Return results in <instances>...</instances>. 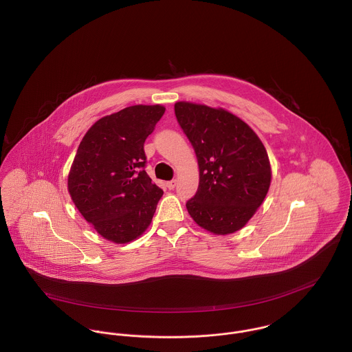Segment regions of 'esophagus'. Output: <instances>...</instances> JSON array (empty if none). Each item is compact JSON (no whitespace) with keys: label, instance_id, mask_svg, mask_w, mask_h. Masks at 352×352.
<instances>
[{"label":"esophagus","instance_id":"1","mask_svg":"<svg viewBox=\"0 0 352 352\" xmlns=\"http://www.w3.org/2000/svg\"><path fill=\"white\" fill-rule=\"evenodd\" d=\"M176 184H177V180H170V182L166 183V187H168L169 190H173V188L176 187Z\"/></svg>","mask_w":352,"mask_h":352}]
</instances>
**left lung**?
I'll return each mask as SVG.
<instances>
[{
  "instance_id": "1",
  "label": "left lung",
  "mask_w": 352,
  "mask_h": 352,
  "mask_svg": "<svg viewBox=\"0 0 352 352\" xmlns=\"http://www.w3.org/2000/svg\"><path fill=\"white\" fill-rule=\"evenodd\" d=\"M175 115L199 165L198 191L186 203L190 215L214 234L240 230L270 188L264 145L245 122L222 108L179 101Z\"/></svg>"
}]
</instances>
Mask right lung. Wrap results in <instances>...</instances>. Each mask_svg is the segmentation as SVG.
<instances>
[{
    "label": "right lung",
    "instance_id": "right-lung-1",
    "mask_svg": "<svg viewBox=\"0 0 352 352\" xmlns=\"http://www.w3.org/2000/svg\"><path fill=\"white\" fill-rule=\"evenodd\" d=\"M162 105H131L99 119L84 135L67 190L81 215L104 239L124 244L151 225L162 190L148 176L144 145Z\"/></svg>",
    "mask_w": 352,
    "mask_h": 352
}]
</instances>
